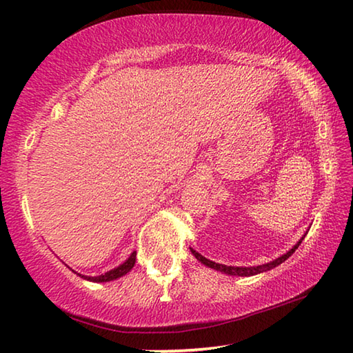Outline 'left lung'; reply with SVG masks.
Masks as SVG:
<instances>
[{
	"mask_svg": "<svg viewBox=\"0 0 353 353\" xmlns=\"http://www.w3.org/2000/svg\"><path fill=\"white\" fill-rule=\"evenodd\" d=\"M302 243V240L299 241L294 248H292L291 250H288V252H286L285 255H282V256H279V259H276L274 261H271V263H266V265H260V266H252V268H238V266H225V265H219V263H214V261H212V260H208V259H205V256H202L199 252H196V250H193L191 249V252H193V255L196 256V259H198L201 263H204L205 266H208V268H213V270H216V271H221V272H224V274H230V276H254V274H259V272H265V271H270V270H272V268H276V266H279L280 263H283L286 259H290L291 256V254L294 252V250L299 248V244Z\"/></svg>",
	"mask_w": 353,
	"mask_h": 353,
	"instance_id": "1",
	"label": "left lung"
}]
</instances>
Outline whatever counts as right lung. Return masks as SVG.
Listing matches in <instances>:
<instances>
[{"label":"right lung","instance_id":"add662e5","mask_svg":"<svg viewBox=\"0 0 353 353\" xmlns=\"http://www.w3.org/2000/svg\"><path fill=\"white\" fill-rule=\"evenodd\" d=\"M135 256H137V252H132V254H130L129 259L123 263V265H119L118 268H115V270L103 274V276H98V277L82 276V277L87 279V280H92V282H110V280H115L118 277H121V276H124V274H128L130 270H132L134 265H135ZM77 276H81V274H77Z\"/></svg>","mask_w":353,"mask_h":353}]
</instances>
